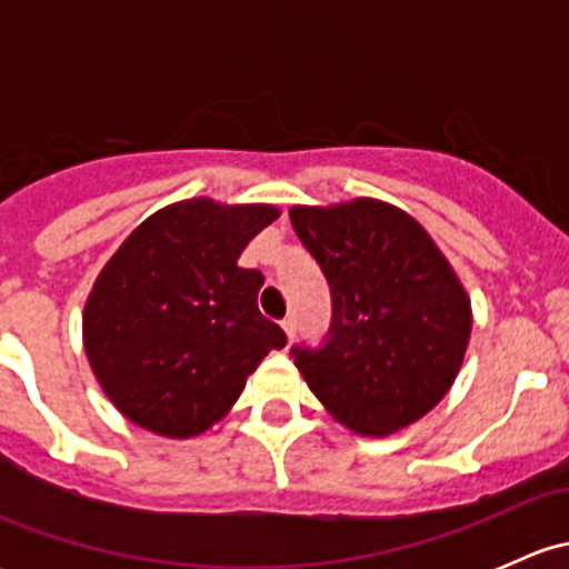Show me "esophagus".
<instances>
[{
  "instance_id": "obj_1",
  "label": "esophagus",
  "mask_w": 569,
  "mask_h": 569,
  "mask_svg": "<svg viewBox=\"0 0 569 569\" xmlns=\"http://www.w3.org/2000/svg\"><path fill=\"white\" fill-rule=\"evenodd\" d=\"M280 325H283L286 338H289V343L295 341V336H297V321H295V317H286L283 321H280Z\"/></svg>"
}]
</instances>
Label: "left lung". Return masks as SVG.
<instances>
[{
  "mask_svg": "<svg viewBox=\"0 0 569 569\" xmlns=\"http://www.w3.org/2000/svg\"><path fill=\"white\" fill-rule=\"evenodd\" d=\"M291 226L330 286L321 343L291 347L308 388L360 435H391L427 416L455 382L470 302L429 233L405 211L358 198L295 206Z\"/></svg>",
  "mask_w": 569,
  "mask_h": 569,
  "instance_id": "1",
  "label": "left lung"
}]
</instances>
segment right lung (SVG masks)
Instances as JSON below:
<instances>
[{
	"label": "right lung",
	"instance_id": "add662e5",
	"mask_svg": "<svg viewBox=\"0 0 569 569\" xmlns=\"http://www.w3.org/2000/svg\"><path fill=\"white\" fill-rule=\"evenodd\" d=\"M272 206L183 200L148 217L109 258L84 306V352L112 405L168 438L220 421L269 349L286 347L261 317L263 274L239 267Z\"/></svg>",
	"mask_w": 569,
	"mask_h": 569
}]
</instances>
